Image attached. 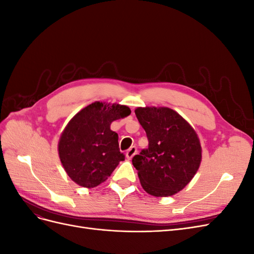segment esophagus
<instances>
[{"label": "esophagus", "instance_id": "esophagus-1", "mask_svg": "<svg viewBox=\"0 0 254 254\" xmlns=\"http://www.w3.org/2000/svg\"><path fill=\"white\" fill-rule=\"evenodd\" d=\"M136 147L135 146H131V147H130L128 150H127V152H126V158L128 159V160H130V159H132L133 157H134V155L136 153Z\"/></svg>", "mask_w": 254, "mask_h": 254}]
</instances>
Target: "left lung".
Here are the masks:
<instances>
[{
    "label": "left lung",
    "mask_w": 254,
    "mask_h": 254,
    "mask_svg": "<svg viewBox=\"0 0 254 254\" xmlns=\"http://www.w3.org/2000/svg\"><path fill=\"white\" fill-rule=\"evenodd\" d=\"M148 139V148L132 158L142 188L155 197L173 196L193 179L201 162L194 128L167 107L134 110Z\"/></svg>",
    "instance_id": "1"
}]
</instances>
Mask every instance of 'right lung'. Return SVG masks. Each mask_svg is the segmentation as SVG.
I'll return each instance as SVG.
<instances>
[{
	"label": "right lung",
	"mask_w": 254,
	"mask_h": 254,
	"mask_svg": "<svg viewBox=\"0 0 254 254\" xmlns=\"http://www.w3.org/2000/svg\"><path fill=\"white\" fill-rule=\"evenodd\" d=\"M131 113L127 106L95 102L84 107L67 123L60 135L58 153L64 171L78 186L95 188L108 179L124 153L113 121Z\"/></svg>",
	"instance_id": "1"
}]
</instances>
